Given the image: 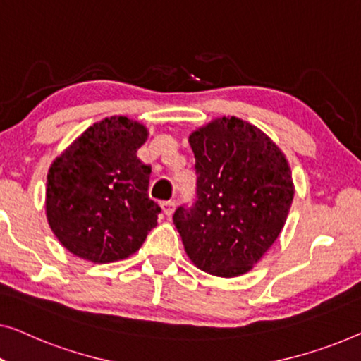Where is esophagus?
Masks as SVG:
<instances>
[{
    "label": "esophagus",
    "instance_id": "34e87169",
    "mask_svg": "<svg viewBox=\"0 0 361 361\" xmlns=\"http://www.w3.org/2000/svg\"><path fill=\"white\" fill-rule=\"evenodd\" d=\"M160 206H161V211H164L165 216H171V212L175 211L173 201H164V202H160Z\"/></svg>",
    "mask_w": 361,
    "mask_h": 361
}]
</instances>
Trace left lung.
I'll list each match as a JSON object with an SVG mask.
<instances>
[{"mask_svg":"<svg viewBox=\"0 0 361 361\" xmlns=\"http://www.w3.org/2000/svg\"><path fill=\"white\" fill-rule=\"evenodd\" d=\"M197 202L173 222L192 265L209 275H245L280 235L294 197L286 155L262 129L222 116L191 132Z\"/></svg>","mask_w":361,"mask_h":361,"instance_id":"obj_1","label":"left lung"}]
</instances>
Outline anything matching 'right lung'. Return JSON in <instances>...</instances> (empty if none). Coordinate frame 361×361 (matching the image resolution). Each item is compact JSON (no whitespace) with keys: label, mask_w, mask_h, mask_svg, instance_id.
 I'll use <instances>...</instances> for the list:
<instances>
[{"label":"right lung","mask_w":361,"mask_h":361,"mask_svg":"<svg viewBox=\"0 0 361 361\" xmlns=\"http://www.w3.org/2000/svg\"><path fill=\"white\" fill-rule=\"evenodd\" d=\"M149 129L126 116L90 126L50 165L45 216L70 253L91 263L130 257L157 226L150 166L137 159Z\"/></svg>","instance_id":"1"}]
</instances>
